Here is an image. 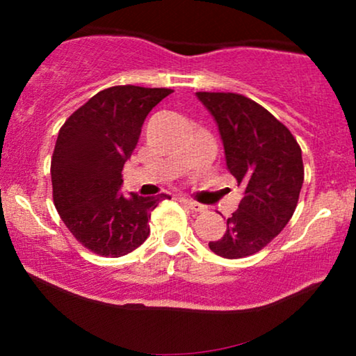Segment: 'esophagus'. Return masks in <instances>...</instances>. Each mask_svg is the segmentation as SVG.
<instances>
[{
    "mask_svg": "<svg viewBox=\"0 0 356 356\" xmlns=\"http://www.w3.org/2000/svg\"><path fill=\"white\" fill-rule=\"evenodd\" d=\"M179 199H181V202L186 204V206H188L189 209H191V211H194V212H204V211H206V207H204L202 204H199V202H196V201H193V199L184 197V196H181Z\"/></svg>",
    "mask_w": 356,
    "mask_h": 356,
    "instance_id": "34e87169",
    "label": "esophagus"
}]
</instances>
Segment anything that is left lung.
Returning a JSON list of instances; mask_svg holds the SVG:
<instances>
[{"label": "left lung", "mask_w": 356, "mask_h": 356, "mask_svg": "<svg viewBox=\"0 0 356 356\" xmlns=\"http://www.w3.org/2000/svg\"><path fill=\"white\" fill-rule=\"evenodd\" d=\"M217 121L227 167L245 188L227 232L209 248L240 259L269 245L293 216L305 179L293 134L254 100L233 92H196Z\"/></svg>", "instance_id": "8db88e82"}]
</instances>
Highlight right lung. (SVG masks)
<instances>
[{"label":"right lung","instance_id":"right-lung-1","mask_svg":"<svg viewBox=\"0 0 356 356\" xmlns=\"http://www.w3.org/2000/svg\"><path fill=\"white\" fill-rule=\"evenodd\" d=\"M172 89L115 86L100 90L61 126L51 157L53 202L87 250L120 257L147 240L150 212L167 194L120 193L124 162L138 145L145 116Z\"/></svg>","mask_w":356,"mask_h":356}]
</instances>
